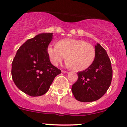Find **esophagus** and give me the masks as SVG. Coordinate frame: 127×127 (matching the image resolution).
<instances>
[{
	"label": "esophagus",
	"instance_id": "esophagus-1",
	"mask_svg": "<svg viewBox=\"0 0 127 127\" xmlns=\"http://www.w3.org/2000/svg\"><path fill=\"white\" fill-rule=\"evenodd\" d=\"M62 72H63V73H68V71H66V70H62Z\"/></svg>",
	"mask_w": 127,
	"mask_h": 127
}]
</instances>
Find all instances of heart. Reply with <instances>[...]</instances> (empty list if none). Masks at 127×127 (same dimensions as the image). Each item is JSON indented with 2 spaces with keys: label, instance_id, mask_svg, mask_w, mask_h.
<instances>
[{
  "label": "heart",
  "instance_id": "heart-1",
  "mask_svg": "<svg viewBox=\"0 0 127 127\" xmlns=\"http://www.w3.org/2000/svg\"><path fill=\"white\" fill-rule=\"evenodd\" d=\"M47 52L54 65L60 64L67 57L66 65L76 71L88 69L94 62L96 55L92 44L76 39H62L58 42V45L50 44Z\"/></svg>",
  "mask_w": 127,
  "mask_h": 127
}]
</instances>
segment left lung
I'll use <instances>...</instances> for the list:
<instances>
[{
	"label": "left lung",
	"mask_w": 127,
	"mask_h": 127,
	"mask_svg": "<svg viewBox=\"0 0 127 127\" xmlns=\"http://www.w3.org/2000/svg\"><path fill=\"white\" fill-rule=\"evenodd\" d=\"M95 58L88 69L77 72L78 79L72 86L76 99L83 102L101 98L111 85L113 77L111 63L104 48L95 45Z\"/></svg>",
	"instance_id": "8db88e82"
}]
</instances>
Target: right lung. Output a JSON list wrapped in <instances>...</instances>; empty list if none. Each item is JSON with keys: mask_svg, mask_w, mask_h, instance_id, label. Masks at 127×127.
<instances>
[{"mask_svg": "<svg viewBox=\"0 0 127 127\" xmlns=\"http://www.w3.org/2000/svg\"><path fill=\"white\" fill-rule=\"evenodd\" d=\"M52 33L37 35L20 47L12 62L14 84L25 94L38 97L45 94L61 70L50 62L47 52Z\"/></svg>", "mask_w": 127, "mask_h": 127, "instance_id": "add662e5", "label": "right lung"}]
</instances>
